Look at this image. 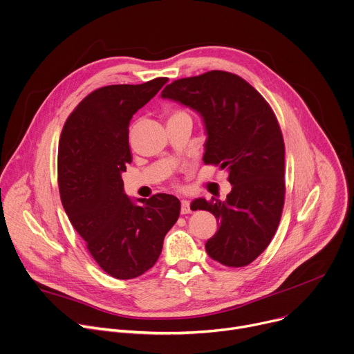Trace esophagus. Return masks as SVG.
<instances>
[{
    "label": "esophagus",
    "instance_id": "34e87169",
    "mask_svg": "<svg viewBox=\"0 0 354 354\" xmlns=\"http://www.w3.org/2000/svg\"><path fill=\"white\" fill-rule=\"evenodd\" d=\"M192 210H190V203H189V201H182L180 202V213L182 214H187V213H190Z\"/></svg>",
    "mask_w": 354,
    "mask_h": 354
}]
</instances>
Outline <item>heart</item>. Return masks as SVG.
Returning <instances> with one entry per match:
<instances>
[{
    "label": "heart",
    "instance_id": "heart-1",
    "mask_svg": "<svg viewBox=\"0 0 354 354\" xmlns=\"http://www.w3.org/2000/svg\"><path fill=\"white\" fill-rule=\"evenodd\" d=\"M175 115H187V114L185 111H182V110H175L171 117H175Z\"/></svg>",
    "mask_w": 354,
    "mask_h": 354
}]
</instances>
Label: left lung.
<instances>
[{"mask_svg":"<svg viewBox=\"0 0 354 354\" xmlns=\"http://www.w3.org/2000/svg\"><path fill=\"white\" fill-rule=\"evenodd\" d=\"M160 95L202 115L203 162L229 171L226 201L199 198L190 205L218 221L205 245L209 257L226 267L248 266L271 243L285 201V145L272 109L250 83L223 71L178 79Z\"/></svg>","mask_w":354,"mask_h":354,"instance_id":"obj_1","label":"left lung"}]
</instances>
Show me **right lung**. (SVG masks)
I'll return each instance as SVG.
<instances>
[{"mask_svg": "<svg viewBox=\"0 0 354 354\" xmlns=\"http://www.w3.org/2000/svg\"><path fill=\"white\" fill-rule=\"evenodd\" d=\"M168 82L111 84L72 111L59 140L57 182L63 209L100 268L117 279L142 275L158 261L180 213L178 198L158 194L136 205L121 174L131 164L128 125Z\"/></svg>", "mask_w": 354, "mask_h": 354, "instance_id": "obj_1", "label": "right lung"}]
</instances>
